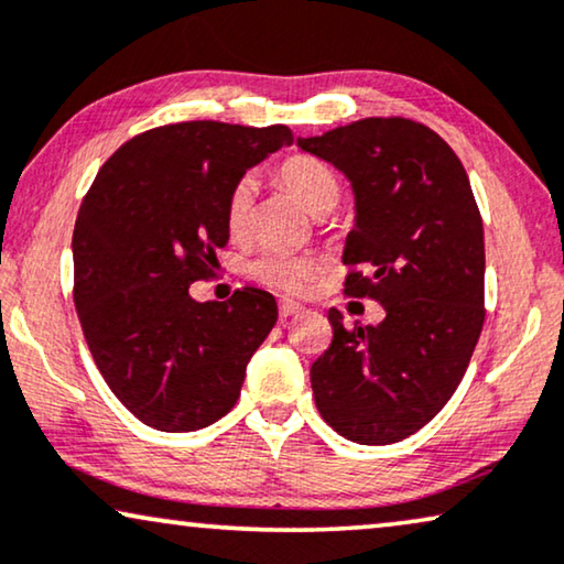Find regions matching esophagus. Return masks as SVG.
I'll return each instance as SVG.
<instances>
[{
    "mask_svg": "<svg viewBox=\"0 0 564 564\" xmlns=\"http://www.w3.org/2000/svg\"><path fill=\"white\" fill-rule=\"evenodd\" d=\"M301 312H304V306L296 304V301H281V306H279L281 319H289V316H299Z\"/></svg>",
    "mask_w": 564,
    "mask_h": 564,
    "instance_id": "obj_1",
    "label": "esophagus"
}]
</instances>
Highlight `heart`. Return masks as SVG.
I'll use <instances>...</instances> for the list:
<instances>
[{"label":"heart","instance_id":"1","mask_svg":"<svg viewBox=\"0 0 564 564\" xmlns=\"http://www.w3.org/2000/svg\"><path fill=\"white\" fill-rule=\"evenodd\" d=\"M279 181L296 196L306 212L327 214L339 202V181L327 163L314 155H291L279 165ZM256 181L250 176L237 178L227 194L225 221L232 235H242L250 225ZM319 263L308 256H296L285 250H263L250 263V275L273 291L301 293L314 281Z\"/></svg>","mask_w":564,"mask_h":564}]
</instances>
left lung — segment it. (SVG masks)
<instances>
[{
	"instance_id": "8db88e82",
	"label": "left lung",
	"mask_w": 564,
	"mask_h": 564,
	"mask_svg": "<svg viewBox=\"0 0 564 564\" xmlns=\"http://www.w3.org/2000/svg\"><path fill=\"white\" fill-rule=\"evenodd\" d=\"M296 145L350 181L345 291L386 308L378 327L352 329L329 308L335 337L312 365L316 409L350 442H401L455 393L486 319V245L470 181L437 132L403 117H368Z\"/></svg>"
}]
</instances>
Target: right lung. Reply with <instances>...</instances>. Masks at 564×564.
<instances>
[{
    "mask_svg": "<svg viewBox=\"0 0 564 564\" xmlns=\"http://www.w3.org/2000/svg\"><path fill=\"white\" fill-rule=\"evenodd\" d=\"M293 134L212 120L155 127L117 150L74 227V304L107 386L142 424L194 432L240 399L245 368L279 319L268 291L196 301L225 248L227 194Z\"/></svg>",
    "mask_w": 564,
    "mask_h": 564,
    "instance_id": "add662e5",
    "label": "right lung"
}]
</instances>
